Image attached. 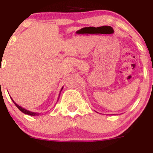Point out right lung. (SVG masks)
I'll return each instance as SVG.
<instances>
[{"instance_id": "1", "label": "right lung", "mask_w": 153, "mask_h": 153, "mask_svg": "<svg viewBox=\"0 0 153 153\" xmlns=\"http://www.w3.org/2000/svg\"><path fill=\"white\" fill-rule=\"evenodd\" d=\"M62 89H63V87L62 88H61V90H60V92H59V96H60V93H61V91H62ZM10 99H11L12 101H13V102L14 103V104L16 105V106L17 108H18L21 111L23 112V113H24V114H27V115H30V116H39V115L40 114V113H36V112H32V111H29V110H26V108H23V107L20 106H19V105L17 104L16 103H15V102H14V101H13V100L12 99V98H10ZM57 101H58V100H57Z\"/></svg>"}]
</instances>
